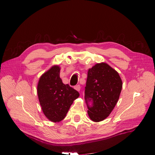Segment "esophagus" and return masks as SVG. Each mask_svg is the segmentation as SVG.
<instances>
[{"label":"esophagus","mask_w":155,"mask_h":155,"mask_svg":"<svg viewBox=\"0 0 155 155\" xmlns=\"http://www.w3.org/2000/svg\"><path fill=\"white\" fill-rule=\"evenodd\" d=\"M74 89H76V90L77 91H80V89H81L80 85H76V86L74 87Z\"/></svg>","instance_id":"obj_1"}]
</instances>
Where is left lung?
Instances as JSON below:
<instances>
[{"instance_id":"left-lung-1","label":"left lung","mask_w":155,"mask_h":155,"mask_svg":"<svg viewBox=\"0 0 155 155\" xmlns=\"http://www.w3.org/2000/svg\"><path fill=\"white\" fill-rule=\"evenodd\" d=\"M122 85L118 72L106 63H97L88 69L85 99L92 121L99 122L109 116L119 100ZM91 100L92 107L87 105Z\"/></svg>"}]
</instances>
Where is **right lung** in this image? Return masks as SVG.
<instances>
[{"mask_svg":"<svg viewBox=\"0 0 155 155\" xmlns=\"http://www.w3.org/2000/svg\"><path fill=\"white\" fill-rule=\"evenodd\" d=\"M60 70L58 65L51 67L41 75L37 87L43 114L55 123L64 118L74 101L79 96L77 91L63 83L59 76Z\"/></svg>","mask_w":155,"mask_h":155,"instance_id":"obj_1","label":"right lung"}]
</instances>
